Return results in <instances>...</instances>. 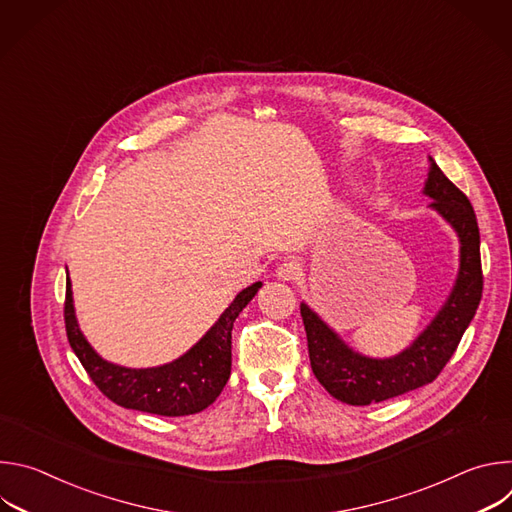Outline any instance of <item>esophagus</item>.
I'll use <instances>...</instances> for the list:
<instances>
[{"mask_svg":"<svg viewBox=\"0 0 512 512\" xmlns=\"http://www.w3.org/2000/svg\"><path fill=\"white\" fill-rule=\"evenodd\" d=\"M275 273H277V279L281 281H296L302 277V263L298 259H285Z\"/></svg>","mask_w":512,"mask_h":512,"instance_id":"34e87169","label":"esophagus"}]
</instances>
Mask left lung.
I'll return each mask as SVG.
<instances>
[{
  "mask_svg": "<svg viewBox=\"0 0 512 512\" xmlns=\"http://www.w3.org/2000/svg\"><path fill=\"white\" fill-rule=\"evenodd\" d=\"M423 194L460 239V271L454 289L431 324L409 348L391 358L354 352L314 310L300 306L310 364L320 385L348 405H371L419 389L442 373L470 326L482 298L480 231L468 196L429 158Z\"/></svg>",
  "mask_w": 512,
  "mask_h": 512,
  "instance_id": "8db88e82",
  "label": "left lung"
}]
</instances>
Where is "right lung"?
<instances>
[{"label":"right lung","mask_w":512,"mask_h":512,"mask_svg":"<svg viewBox=\"0 0 512 512\" xmlns=\"http://www.w3.org/2000/svg\"><path fill=\"white\" fill-rule=\"evenodd\" d=\"M259 287L261 281L245 287L214 326L180 358L154 369H125L101 358L83 336L66 277V336L91 381L113 403L166 417L192 415L214 403L225 389L231 377V330Z\"/></svg>","instance_id":"1"}]
</instances>
